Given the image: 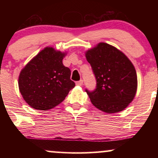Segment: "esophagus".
<instances>
[{
  "instance_id": "1",
  "label": "esophagus",
  "mask_w": 158,
  "mask_h": 158,
  "mask_svg": "<svg viewBox=\"0 0 158 158\" xmlns=\"http://www.w3.org/2000/svg\"><path fill=\"white\" fill-rule=\"evenodd\" d=\"M76 85H78V86H81L83 85V81L82 80H79L76 82Z\"/></svg>"
}]
</instances>
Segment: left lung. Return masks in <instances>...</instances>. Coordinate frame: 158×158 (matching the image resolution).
Wrapping results in <instances>:
<instances>
[{"label": "left lung", "instance_id": "left-lung-1", "mask_svg": "<svg viewBox=\"0 0 158 158\" xmlns=\"http://www.w3.org/2000/svg\"><path fill=\"white\" fill-rule=\"evenodd\" d=\"M97 79V88L86 90L92 104L106 113L122 111L133 101L137 77L131 61L122 51L104 42L85 52Z\"/></svg>", "mask_w": 158, "mask_h": 158}]
</instances>
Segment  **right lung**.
<instances>
[{
	"instance_id": "right-lung-1",
	"label": "right lung",
	"mask_w": 158,
	"mask_h": 158,
	"mask_svg": "<svg viewBox=\"0 0 158 158\" xmlns=\"http://www.w3.org/2000/svg\"><path fill=\"white\" fill-rule=\"evenodd\" d=\"M66 54L47 47L21 70L19 77L20 93L32 108L52 109L75 87L70 79V70L62 63Z\"/></svg>"
}]
</instances>
